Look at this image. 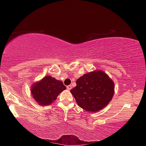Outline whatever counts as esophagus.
Returning a JSON list of instances; mask_svg holds the SVG:
<instances>
[{
    "mask_svg": "<svg viewBox=\"0 0 146 146\" xmlns=\"http://www.w3.org/2000/svg\"><path fill=\"white\" fill-rule=\"evenodd\" d=\"M71 88H72V86H71V85H69V86H67V90H71Z\"/></svg>",
    "mask_w": 146,
    "mask_h": 146,
    "instance_id": "obj_1",
    "label": "esophagus"
}]
</instances>
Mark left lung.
Here are the masks:
<instances>
[{"instance_id":"left-lung-1","label":"left lung","mask_w":146,"mask_h":146,"mask_svg":"<svg viewBox=\"0 0 146 146\" xmlns=\"http://www.w3.org/2000/svg\"><path fill=\"white\" fill-rule=\"evenodd\" d=\"M70 90L77 104L86 111L95 113L108 105L114 95L115 84L102 70L86 73Z\"/></svg>"}]
</instances>
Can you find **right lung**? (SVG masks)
Instances as JSON below:
<instances>
[{
	"instance_id": "obj_1",
	"label": "right lung",
	"mask_w": 146,
	"mask_h": 146,
	"mask_svg": "<svg viewBox=\"0 0 146 146\" xmlns=\"http://www.w3.org/2000/svg\"><path fill=\"white\" fill-rule=\"evenodd\" d=\"M66 87L63 82L51 76H45L39 81L33 83L31 87V93L35 102L42 106L53 104L59 94Z\"/></svg>"
}]
</instances>
